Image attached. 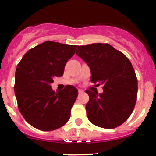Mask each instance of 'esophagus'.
Listing matches in <instances>:
<instances>
[{
	"label": "esophagus",
	"instance_id": "34e87169",
	"mask_svg": "<svg viewBox=\"0 0 156 156\" xmlns=\"http://www.w3.org/2000/svg\"><path fill=\"white\" fill-rule=\"evenodd\" d=\"M78 94H82V93L84 92V91H83V90H81V89H78Z\"/></svg>",
	"mask_w": 156,
	"mask_h": 156
}]
</instances>
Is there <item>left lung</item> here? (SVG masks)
<instances>
[{"mask_svg": "<svg viewBox=\"0 0 156 156\" xmlns=\"http://www.w3.org/2000/svg\"><path fill=\"white\" fill-rule=\"evenodd\" d=\"M76 54L90 69V81L103 86V92L86 90L87 118L96 126L112 129L131 115L136 101L137 78L128 58L108 44L78 46Z\"/></svg>", "mask_w": 156, "mask_h": 156, "instance_id": "obj_1", "label": "left lung"}]
</instances>
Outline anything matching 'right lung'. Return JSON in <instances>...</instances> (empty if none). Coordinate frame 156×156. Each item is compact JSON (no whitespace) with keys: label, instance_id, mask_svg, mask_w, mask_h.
Segmentation results:
<instances>
[{"label":"right lung","instance_id":"right-lung-1","mask_svg":"<svg viewBox=\"0 0 156 156\" xmlns=\"http://www.w3.org/2000/svg\"><path fill=\"white\" fill-rule=\"evenodd\" d=\"M75 45L47 41L30 49L17 65L14 92L18 108L26 122L43 131H50L68 122L78 90L66 85L55 92L50 84L63 75Z\"/></svg>","mask_w":156,"mask_h":156}]
</instances>
